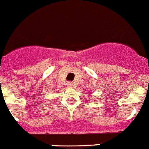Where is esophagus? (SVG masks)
<instances>
[{
    "mask_svg": "<svg viewBox=\"0 0 149 149\" xmlns=\"http://www.w3.org/2000/svg\"><path fill=\"white\" fill-rule=\"evenodd\" d=\"M67 84H68V87H70V88H73V87L74 86V85H73V83L72 82V81H68Z\"/></svg>",
    "mask_w": 149,
    "mask_h": 149,
    "instance_id": "obj_1",
    "label": "esophagus"
}]
</instances>
